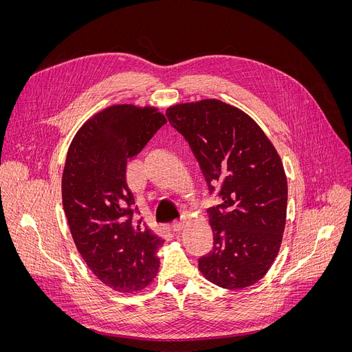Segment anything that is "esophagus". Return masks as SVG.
Instances as JSON below:
<instances>
[{
	"instance_id": "obj_1",
	"label": "esophagus",
	"mask_w": 352,
	"mask_h": 352,
	"mask_svg": "<svg viewBox=\"0 0 352 352\" xmlns=\"http://www.w3.org/2000/svg\"><path fill=\"white\" fill-rule=\"evenodd\" d=\"M175 233H181L185 229V221H175L173 228H171Z\"/></svg>"
}]
</instances>
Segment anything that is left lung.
I'll return each instance as SVG.
<instances>
[{
	"instance_id": "1",
	"label": "left lung",
	"mask_w": 352,
	"mask_h": 352,
	"mask_svg": "<svg viewBox=\"0 0 352 352\" xmlns=\"http://www.w3.org/2000/svg\"><path fill=\"white\" fill-rule=\"evenodd\" d=\"M167 116L195 154L209 192L221 199L208 209L214 243L199 271L225 289L254 285L274 264L286 223L278 151L251 116L219 100L177 104Z\"/></svg>"
}]
</instances>
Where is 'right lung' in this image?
Returning <instances> with one entry per match:
<instances>
[{
	"instance_id": "add662e5",
	"label": "right lung",
	"mask_w": 352,
	"mask_h": 352,
	"mask_svg": "<svg viewBox=\"0 0 352 352\" xmlns=\"http://www.w3.org/2000/svg\"><path fill=\"white\" fill-rule=\"evenodd\" d=\"M164 123L154 107L112 105L80 127L67 151L61 197L73 240L94 275L118 292L144 289L160 268L164 240L133 220L126 166Z\"/></svg>"
}]
</instances>
